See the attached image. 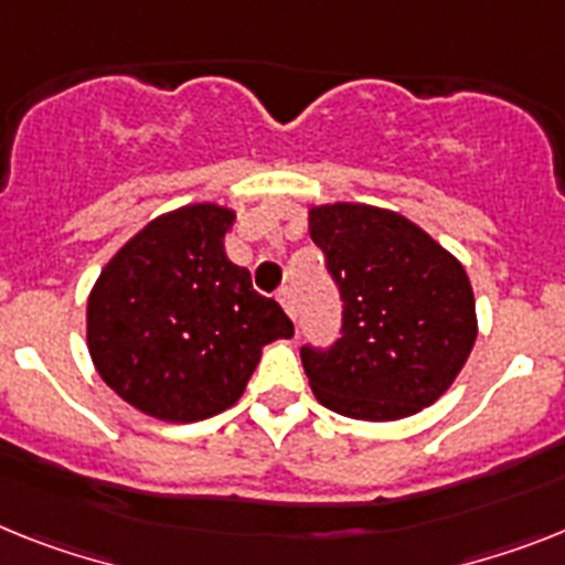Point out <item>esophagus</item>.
<instances>
[{
    "label": "esophagus",
    "instance_id": "esophagus-1",
    "mask_svg": "<svg viewBox=\"0 0 565 565\" xmlns=\"http://www.w3.org/2000/svg\"><path fill=\"white\" fill-rule=\"evenodd\" d=\"M278 301H281L284 312H287L290 319H296V298H292V287H281V292H278Z\"/></svg>",
    "mask_w": 565,
    "mask_h": 565
}]
</instances>
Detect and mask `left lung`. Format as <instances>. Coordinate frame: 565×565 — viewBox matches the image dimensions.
<instances>
[{
	"label": "left lung",
	"instance_id": "1",
	"mask_svg": "<svg viewBox=\"0 0 565 565\" xmlns=\"http://www.w3.org/2000/svg\"><path fill=\"white\" fill-rule=\"evenodd\" d=\"M307 226L344 301L333 348H301L316 399L364 422L434 405L477 341L466 267L414 221L367 203L310 206Z\"/></svg>",
	"mask_w": 565,
	"mask_h": 565
}]
</instances>
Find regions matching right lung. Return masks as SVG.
Listing matches in <instances>:
<instances>
[{
    "label": "right lung",
    "mask_w": 565,
    "mask_h": 565,
    "mask_svg": "<svg viewBox=\"0 0 565 565\" xmlns=\"http://www.w3.org/2000/svg\"><path fill=\"white\" fill-rule=\"evenodd\" d=\"M235 210L189 203L111 255L88 292L85 341L99 379L160 422H201L244 396L292 321L226 258Z\"/></svg>",
    "instance_id": "add662e5"
}]
</instances>
